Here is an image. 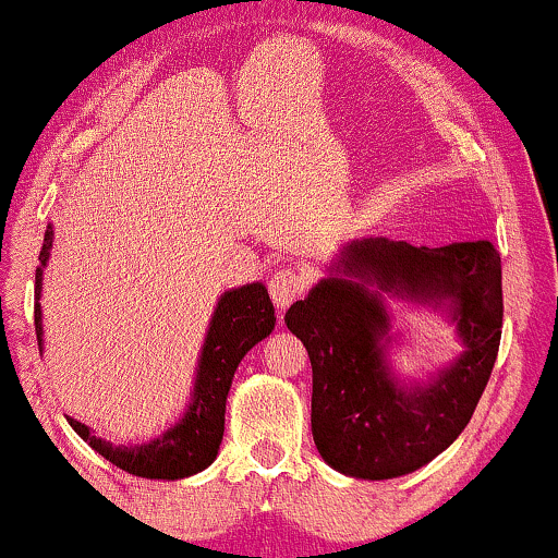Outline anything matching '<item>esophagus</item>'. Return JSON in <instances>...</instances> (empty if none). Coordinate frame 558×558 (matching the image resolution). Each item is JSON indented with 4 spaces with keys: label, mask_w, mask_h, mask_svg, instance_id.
Listing matches in <instances>:
<instances>
[{
    "label": "esophagus",
    "mask_w": 558,
    "mask_h": 558,
    "mask_svg": "<svg viewBox=\"0 0 558 558\" xmlns=\"http://www.w3.org/2000/svg\"><path fill=\"white\" fill-rule=\"evenodd\" d=\"M267 291H270L272 304L280 312H286L288 304H293L306 291V278L299 270H293V267H280L270 278V283H267Z\"/></svg>",
    "instance_id": "34e87169"
}]
</instances>
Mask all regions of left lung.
I'll list each match as a JSON object with an SVG mask.
<instances>
[{"mask_svg": "<svg viewBox=\"0 0 558 558\" xmlns=\"http://www.w3.org/2000/svg\"><path fill=\"white\" fill-rule=\"evenodd\" d=\"M286 325L312 361V434L322 460L353 478L413 473L468 426L501 340V257L492 241L413 246L355 239ZM381 295L447 305L466 351L426 386L388 372Z\"/></svg>", "mask_w": 558, "mask_h": 558, "instance_id": "obj_1", "label": "left lung"}]
</instances>
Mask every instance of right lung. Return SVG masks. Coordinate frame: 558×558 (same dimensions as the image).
<instances>
[{
  "instance_id": "1",
  "label": "right lung",
  "mask_w": 558,
  "mask_h": 558,
  "mask_svg": "<svg viewBox=\"0 0 558 558\" xmlns=\"http://www.w3.org/2000/svg\"><path fill=\"white\" fill-rule=\"evenodd\" d=\"M53 231L46 228L41 254L36 267V335L38 348H41V286L44 270L49 262ZM275 327V308L267 296V288L262 283H250L226 291L215 306L210 330H207L203 355L197 364V379H194L192 402L186 413L181 415L179 424L147 445L134 447H113L111 441L98 439L90 428L75 418H66L70 426L83 436V439L113 462L122 471L140 475V478H163L177 481L205 471L210 462L218 458V447L223 441L226 424V398L231 389V379L236 366L246 353L252 351L259 340H265Z\"/></svg>"
}]
</instances>
